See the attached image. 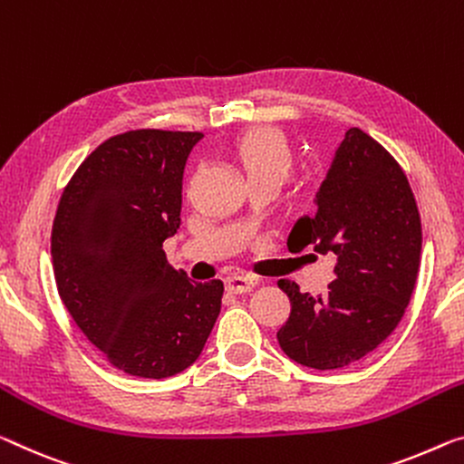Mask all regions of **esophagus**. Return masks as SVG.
Returning <instances> with one entry per match:
<instances>
[{
	"mask_svg": "<svg viewBox=\"0 0 464 464\" xmlns=\"http://www.w3.org/2000/svg\"><path fill=\"white\" fill-rule=\"evenodd\" d=\"M256 286V277L251 276H230L227 277V290L234 295H242V292L251 290Z\"/></svg>",
	"mask_w": 464,
	"mask_h": 464,
	"instance_id": "obj_1",
	"label": "esophagus"
}]
</instances>
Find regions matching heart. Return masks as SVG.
I'll return each instance as SVG.
<instances>
[{
	"mask_svg": "<svg viewBox=\"0 0 464 464\" xmlns=\"http://www.w3.org/2000/svg\"><path fill=\"white\" fill-rule=\"evenodd\" d=\"M234 158L251 182L276 180L282 184L295 163L290 142L274 128H253L242 134L234 142Z\"/></svg>",
	"mask_w": 464,
	"mask_h": 464,
	"instance_id": "b5f03b06",
	"label": "heart"
}]
</instances>
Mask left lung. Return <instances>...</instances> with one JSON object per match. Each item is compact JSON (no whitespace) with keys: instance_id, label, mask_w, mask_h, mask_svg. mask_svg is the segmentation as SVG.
Returning a JSON list of instances; mask_svg holds the SVG:
<instances>
[{"instance_id":"8db88e82","label":"left lung","mask_w":464,"mask_h":464,"mask_svg":"<svg viewBox=\"0 0 464 464\" xmlns=\"http://www.w3.org/2000/svg\"><path fill=\"white\" fill-rule=\"evenodd\" d=\"M317 208L292 227L288 248L334 253L336 280L324 296L277 280L292 306L277 342L292 361L325 372L362 359L401 324L421 263V218L401 163L361 128L346 130Z\"/></svg>"}]
</instances>
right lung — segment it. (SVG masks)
Instances as JSON below:
<instances>
[{
  "label": "right lung",
  "instance_id": "obj_1",
  "mask_svg": "<svg viewBox=\"0 0 464 464\" xmlns=\"http://www.w3.org/2000/svg\"><path fill=\"white\" fill-rule=\"evenodd\" d=\"M201 132L139 128L103 140L70 178L52 227L62 303L120 372L176 375L201 354L224 282H190L163 253Z\"/></svg>",
  "mask_w": 464,
  "mask_h": 464
}]
</instances>
